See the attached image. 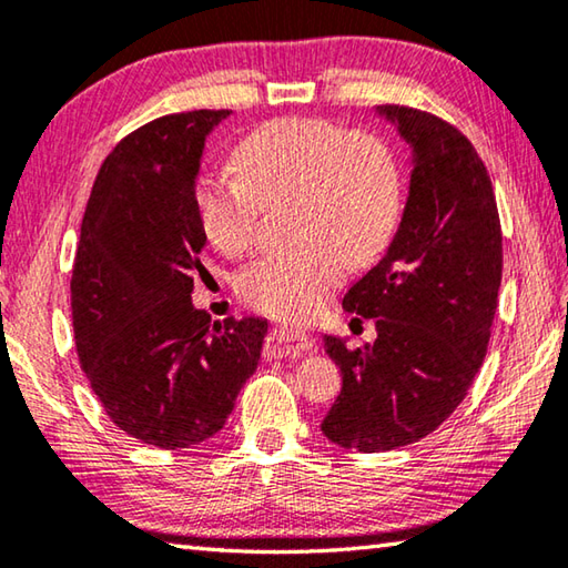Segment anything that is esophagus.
Wrapping results in <instances>:
<instances>
[{"label": "esophagus", "instance_id": "34e87169", "mask_svg": "<svg viewBox=\"0 0 568 568\" xmlns=\"http://www.w3.org/2000/svg\"><path fill=\"white\" fill-rule=\"evenodd\" d=\"M313 351V341L307 338L303 331L285 328V325H275L267 333L265 341V355L267 358H283V355H303Z\"/></svg>", "mask_w": 568, "mask_h": 568}]
</instances>
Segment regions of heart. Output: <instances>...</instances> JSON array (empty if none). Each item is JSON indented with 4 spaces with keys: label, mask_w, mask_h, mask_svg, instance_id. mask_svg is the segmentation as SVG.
<instances>
[{
    "label": "heart",
    "mask_w": 568,
    "mask_h": 568,
    "mask_svg": "<svg viewBox=\"0 0 568 568\" xmlns=\"http://www.w3.org/2000/svg\"><path fill=\"white\" fill-rule=\"evenodd\" d=\"M230 170L195 180V215L220 253L243 255L257 235L261 203L293 195V245L243 267L237 295L273 318H307L341 283L345 267L371 265L396 233L403 178L376 132L325 118H275L250 130Z\"/></svg>",
    "instance_id": "obj_1"
}]
</instances>
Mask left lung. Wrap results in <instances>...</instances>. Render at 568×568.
I'll return each mask as SVG.
<instances>
[{
  "label": "left lung",
  "mask_w": 568,
  "mask_h": 568,
  "mask_svg": "<svg viewBox=\"0 0 568 568\" xmlns=\"http://www.w3.org/2000/svg\"><path fill=\"white\" fill-rule=\"evenodd\" d=\"M378 112L413 148L408 203L388 253L343 297L348 313L376 318L378 338L351 351L325 335L343 388L321 423L333 444L363 454L416 444L466 398L504 265L491 178L466 134L406 104Z\"/></svg>",
  "instance_id": "obj_1"
}]
</instances>
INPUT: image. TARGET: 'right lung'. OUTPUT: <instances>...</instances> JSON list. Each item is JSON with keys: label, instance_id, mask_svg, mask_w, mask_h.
<instances>
[{"label": "right lung", "instance_id": "1", "mask_svg": "<svg viewBox=\"0 0 568 568\" xmlns=\"http://www.w3.org/2000/svg\"><path fill=\"white\" fill-rule=\"evenodd\" d=\"M230 110L165 114L102 162L72 267L77 355L124 434L165 450L215 436L261 361L267 321L213 323L192 305L205 233L195 178Z\"/></svg>", "mask_w": 568, "mask_h": 568}]
</instances>
